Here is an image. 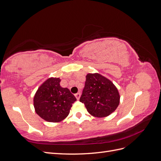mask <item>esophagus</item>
<instances>
[{"mask_svg":"<svg viewBox=\"0 0 161 161\" xmlns=\"http://www.w3.org/2000/svg\"><path fill=\"white\" fill-rule=\"evenodd\" d=\"M75 97H76V98L77 100H79L80 97V92H78V93L75 94Z\"/></svg>","mask_w":161,"mask_h":161,"instance_id":"34e87169","label":"esophagus"}]
</instances>
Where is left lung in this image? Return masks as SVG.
I'll use <instances>...</instances> for the list:
<instances>
[{
  "label": "left lung",
  "mask_w": 161,
  "mask_h": 161,
  "mask_svg": "<svg viewBox=\"0 0 161 161\" xmlns=\"http://www.w3.org/2000/svg\"><path fill=\"white\" fill-rule=\"evenodd\" d=\"M120 96L113 82L98 73L87 74L80 101L97 118L109 115L118 108Z\"/></svg>",
  "instance_id": "left-lung-1"
}]
</instances>
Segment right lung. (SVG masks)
<instances>
[{
  "label": "right lung",
  "mask_w": 161,
  "mask_h": 161,
  "mask_svg": "<svg viewBox=\"0 0 161 161\" xmlns=\"http://www.w3.org/2000/svg\"><path fill=\"white\" fill-rule=\"evenodd\" d=\"M60 78H50L39 87L33 98L37 114L49 122H59L69 115L76 101L70 90L60 86Z\"/></svg>",
  "instance_id": "add662e5"
}]
</instances>
